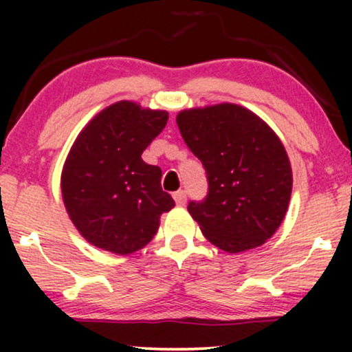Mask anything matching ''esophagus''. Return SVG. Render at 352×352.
<instances>
[{"label":"esophagus","mask_w":352,"mask_h":352,"mask_svg":"<svg viewBox=\"0 0 352 352\" xmlns=\"http://www.w3.org/2000/svg\"><path fill=\"white\" fill-rule=\"evenodd\" d=\"M173 200H175L177 205H185V201H187V192L185 190H179V192L173 193Z\"/></svg>","instance_id":"esophagus-1"}]
</instances>
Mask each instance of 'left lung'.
Wrapping results in <instances>:
<instances>
[{
    "instance_id": "left-lung-1",
    "label": "left lung",
    "mask_w": 352,
    "mask_h": 352,
    "mask_svg": "<svg viewBox=\"0 0 352 352\" xmlns=\"http://www.w3.org/2000/svg\"><path fill=\"white\" fill-rule=\"evenodd\" d=\"M177 125L207 173V197L188 204L205 238L228 253L263 245L281 225L293 187L278 135L252 111L230 102L182 111Z\"/></svg>"
}]
</instances>
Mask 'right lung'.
I'll return each mask as SVG.
<instances>
[{"instance_id": "obj_1", "label": "right lung", "mask_w": 352, "mask_h": 352, "mask_svg": "<svg viewBox=\"0 0 352 352\" xmlns=\"http://www.w3.org/2000/svg\"><path fill=\"white\" fill-rule=\"evenodd\" d=\"M168 112L120 100L100 111L71 147L60 192L69 218L89 243L117 254L144 248L160 215L175 207L162 170L142 160L164 131Z\"/></svg>"}]
</instances>
